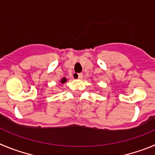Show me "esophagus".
Segmentation results:
<instances>
[{
	"mask_svg": "<svg viewBox=\"0 0 155 155\" xmlns=\"http://www.w3.org/2000/svg\"><path fill=\"white\" fill-rule=\"evenodd\" d=\"M74 77L78 78V79H82V78H83V74H82V73H78V74H74Z\"/></svg>",
	"mask_w": 155,
	"mask_h": 155,
	"instance_id": "obj_1",
	"label": "esophagus"
}]
</instances>
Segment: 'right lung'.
I'll use <instances>...</instances> for the list:
<instances>
[{
    "label": "right lung",
    "mask_w": 155,
    "mask_h": 155,
    "mask_svg": "<svg viewBox=\"0 0 155 155\" xmlns=\"http://www.w3.org/2000/svg\"><path fill=\"white\" fill-rule=\"evenodd\" d=\"M65 82H66V79H65V78H62V80H61V83H65Z\"/></svg>",
    "instance_id": "obj_1"
}]
</instances>
